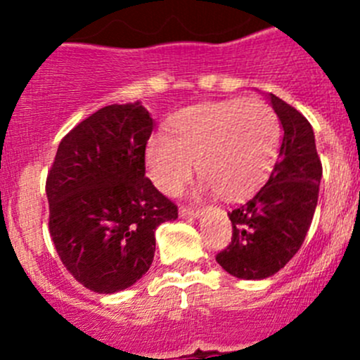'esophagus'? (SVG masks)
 I'll list each match as a JSON object with an SVG mask.
<instances>
[{"label": "esophagus", "instance_id": "esophagus-1", "mask_svg": "<svg viewBox=\"0 0 360 360\" xmlns=\"http://www.w3.org/2000/svg\"><path fill=\"white\" fill-rule=\"evenodd\" d=\"M203 214L202 209H190V207H181L179 216L181 217H200Z\"/></svg>", "mask_w": 360, "mask_h": 360}]
</instances>
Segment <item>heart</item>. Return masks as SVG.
I'll return each instance as SVG.
<instances>
[{"label":"heart","mask_w":360,"mask_h":360,"mask_svg":"<svg viewBox=\"0 0 360 360\" xmlns=\"http://www.w3.org/2000/svg\"><path fill=\"white\" fill-rule=\"evenodd\" d=\"M281 148L277 112L261 99H230L177 111L169 136L148 141L146 163L162 193L177 195L197 162L207 186L224 198H240L264 183Z\"/></svg>","instance_id":"obj_1"}]
</instances>
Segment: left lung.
I'll return each mask as SVG.
<instances>
[{"label": "left lung", "mask_w": 360, "mask_h": 360, "mask_svg": "<svg viewBox=\"0 0 360 360\" xmlns=\"http://www.w3.org/2000/svg\"><path fill=\"white\" fill-rule=\"evenodd\" d=\"M284 129L281 153L268 183L231 212V244L216 256L228 274L244 281L271 277L291 261L314 219L322 177L310 122L268 94Z\"/></svg>", "instance_id": "1"}]
</instances>
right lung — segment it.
Masks as SVG:
<instances>
[{
	"mask_svg": "<svg viewBox=\"0 0 360 360\" xmlns=\"http://www.w3.org/2000/svg\"><path fill=\"white\" fill-rule=\"evenodd\" d=\"M153 118L137 101L101 108L60 141L46 177L50 237L69 274L99 294L136 284L176 203L146 177Z\"/></svg>",
	"mask_w": 360,
	"mask_h": 360,
	"instance_id": "obj_1",
	"label": "right lung"
}]
</instances>
